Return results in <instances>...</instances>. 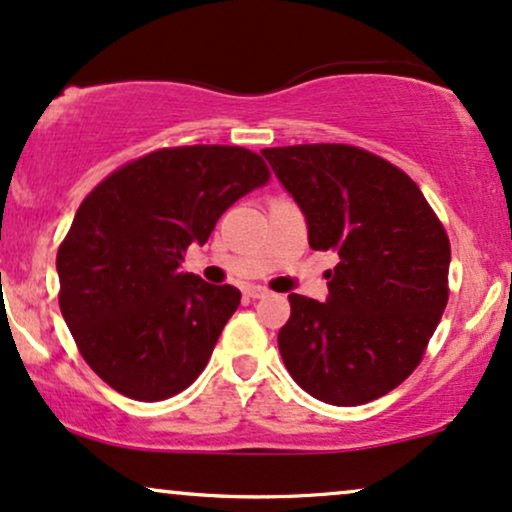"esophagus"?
I'll list each match as a JSON object with an SVG mask.
<instances>
[{
	"label": "esophagus",
	"mask_w": 512,
	"mask_h": 512,
	"mask_svg": "<svg viewBox=\"0 0 512 512\" xmlns=\"http://www.w3.org/2000/svg\"><path fill=\"white\" fill-rule=\"evenodd\" d=\"M244 294H246V297H251V299H261V297H266L268 290H266V287H261V285H249V287H244Z\"/></svg>",
	"instance_id": "34e87169"
}]
</instances>
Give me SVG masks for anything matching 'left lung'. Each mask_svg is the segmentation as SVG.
<instances>
[{
	"label": "left lung",
	"instance_id": "obj_1",
	"mask_svg": "<svg viewBox=\"0 0 512 512\" xmlns=\"http://www.w3.org/2000/svg\"><path fill=\"white\" fill-rule=\"evenodd\" d=\"M304 210L309 246L338 251L328 299L290 294L278 347L287 371L328 405H364L422 362L448 304L450 242L400 167L347 143L261 150Z\"/></svg>",
	"mask_w": 512,
	"mask_h": 512
}]
</instances>
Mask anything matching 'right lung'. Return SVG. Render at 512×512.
Listing matches in <instances>:
<instances>
[{
    "label": "right lung",
    "instance_id": "right-lung-1",
    "mask_svg": "<svg viewBox=\"0 0 512 512\" xmlns=\"http://www.w3.org/2000/svg\"><path fill=\"white\" fill-rule=\"evenodd\" d=\"M268 179L254 150L177 146L126 162L83 198L57 251L59 309L107 386L158 402L206 369L242 292L182 273L184 254Z\"/></svg>",
    "mask_w": 512,
    "mask_h": 512
}]
</instances>
